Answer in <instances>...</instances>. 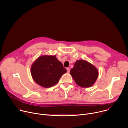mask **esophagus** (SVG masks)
<instances>
[{"mask_svg": "<svg viewBox=\"0 0 128 128\" xmlns=\"http://www.w3.org/2000/svg\"><path fill=\"white\" fill-rule=\"evenodd\" d=\"M66 69H67V73H69L70 72V68H67Z\"/></svg>", "mask_w": 128, "mask_h": 128, "instance_id": "obj_1", "label": "esophagus"}]
</instances>
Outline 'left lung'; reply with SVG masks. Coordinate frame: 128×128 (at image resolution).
I'll return each instance as SVG.
<instances>
[{
    "instance_id": "left-lung-1",
    "label": "left lung",
    "mask_w": 128,
    "mask_h": 128,
    "mask_svg": "<svg viewBox=\"0 0 128 128\" xmlns=\"http://www.w3.org/2000/svg\"><path fill=\"white\" fill-rule=\"evenodd\" d=\"M70 74L78 85L83 88H88L97 80L98 71L92 64L86 61L80 60L74 63Z\"/></svg>"
}]
</instances>
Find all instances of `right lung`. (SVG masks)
Returning <instances> with one entry per match:
<instances>
[{
  "label": "right lung",
  "mask_w": 128,
  "mask_h": 128,
  "mask_svg": "<svg viewBox=\"0 0 128 128\" xmlns=\"http://www.w3.org/2000/svg\"><path fill=\"white\" fill-rule=\"evenodd\" d=\"M66 72V69L56 56H40L31 68V74L34 80L44 88L55 85Z\"/></svg>",
  "instance_id": "add662e5"
}]
</instances>
